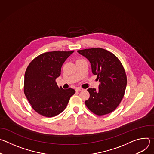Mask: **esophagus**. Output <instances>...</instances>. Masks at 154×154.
<instances>
[{"mask_svg": "<svg viewBox=\"0 0 154 154\" xmlns=\"http://www.w3.org/2000/svg\"><path fill=\"white\" fill-rule=\"evenodd\" d=\"M83 89L82 88H77L75 89V91H76L77 92L82 91H83Z\"/></svg>", "mask_w": 154, "mask_h": 154, "instance_id": "34e87169", "label": "esophagus"}]
</instances>
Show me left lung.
Listing matches in <instances>:
<instances>
[{
	"mask_svg": "<svg viewBox=\"0 0 154 154\" xmlns=\"http://www.w3.org/2000/svg\"><path fill=\"white\" fill-rule=\"evenodd\" d=\"M88 60L92 73L100 82L99 90L89 88L90 98L85 105L98 116L113 112L124 97L127 76L123 66L113 53L102 48H91L77 51Z\"/></svg>",
	"mask_w": 154,
	"mask_h": 154,
	"instance_id": "obj_1",
	"label": "left lung"
}]
</instances>
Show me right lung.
<instances>
[{
	"label": "right lung",
	"mask_w": 154,
	"mask_h": 154,
	"mask_svg": "<svg viewBox=\"0 0 154 154\" xmlns=\"http://www.w3.org/2000/svg\"><path fill=\"white\" fill-rule=\"evenodd\" d=\"M72 51H52L34 58L25 72L24 92L32 108L39 115L51 118L61 113L75 93L72 88L58 87L55 79Z\"/></svg>",
	"instance_id": "1"
}]
</instances>
